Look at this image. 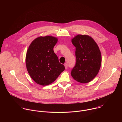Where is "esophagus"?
I'll list each match as a JSON object with an SVG mask.
<instances>
[{"instance_id": "1", "label": "esophagus", "mask_w": 122, "mask_h": 122, "mask_svg": "<svg viewBox=\"0 0 122 122\" xmlns=\"http://www.w3.org/2000/svg\"><path fill=\"white\" fill-rule=\"evenodd\" d=\"M64 66H65V68L66 69L67 68V64L66 63H65V65H64Z\"/></svg>"}]
</instances>
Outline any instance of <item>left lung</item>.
<instances>
[{
	"label": "left lung",
	"instance_id": "8db88e82",
	"mask_svg": "<svg viewBox=\"0 0 122 122\" xmlns=\"http://www.w3.org/2000/svg\"><path fill=\"white\" fill-rule=\"evenodd\" d=\"M71 42L76 48V64L71 75L76 81L85 83L91 81L98 74L101 64L99 47L91 37L78 35Z\"/></svg>",
	"mask_w": 122,
	"mask_h": 122
}]
</instances>
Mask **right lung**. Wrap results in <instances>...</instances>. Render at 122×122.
I'll return each mask as SVG.
<instances>
[{"instance_id": "obj_1", "label": "right lung", "mask_w": 122, "mask_h": 122, "mask_svg": "<svg viewBox=\"0 0 122 122\" xmlns=\"http://www.w3.org/2000/svg\"><path fill=\"white\" fill-rule=\"evenodd\" d=\"M57 41L52 36L40 37L28 47L25 58L26 68L31 78L39 84L51 83L65 70L53 50Z\"/></svg>"}]
</instances>
